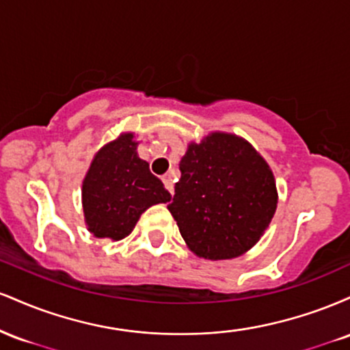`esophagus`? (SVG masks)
Returning <instances> with one entry per match:
<instances>
[{
    "label": "esophagus",
    "instance_id": "1",
    "mask_svg": "<svg viewBox=\"0 0 350 350\" xmlns=\"http://www.w3.org/2000/svg\"><path fill=\"white\" fill-rule=\"evenodd\" d=\"M163 183H164V186H166V189L167 191L171 192H174V183H172V174H164L163 176Z\"/></svg>",
    "mask_w": 350,
    "mask_h": 350
}]
</instances>
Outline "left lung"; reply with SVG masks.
Returning <instances> with one entry per match:
<instances>
[{
  "instance_id": "8db88e82",
  "label": "left lung",
  "mask_w": 350,
  "mask_h": 350,
  "mask_svg": "<svg viewBox=\"0 0 350 350\" xmlns=\"http://www.w3.org/2000/svg\"><path fill=\"white\" fill-rule=\"evenodd\" d=\"M167 206L189 250L206 260L243 255L262 239L278 204L275 176L247 139L212 131L187 144Z\"/></svg>"
}]
</instances>
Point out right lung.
<instances>
[{
    "mask_svg": "<svg viewBox=\"0 0 350 350\" xmlns=\"http://www.w3.org/2000/svg\"><path fill=\"white\" fill-rule=\"evenodd\" d=\"M135 133H120L95 152L82 183L87 230L116 242L131 234L146 208L166 204L171 194L138 156Z\"/></svg>",
    "mask_w": 350,
    "mask_h": 350,
    "instance_id": "1",
    "label": "right lung"
}]
</instances>
